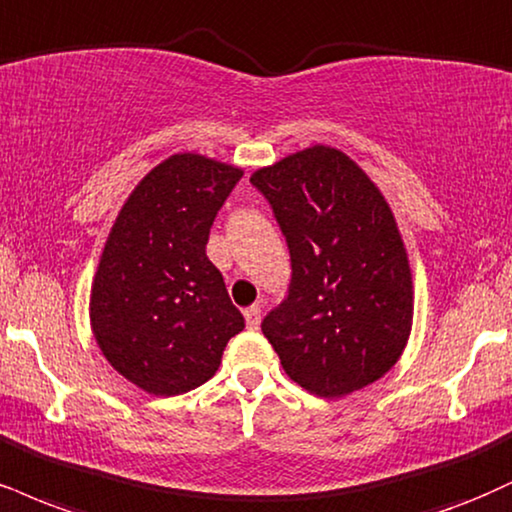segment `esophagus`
I'll return each instance as SVG.
<instances>
[{
	"mask_svg": "<svg viewBox=\"0 0 512 512\" xmlns=\"http://www.w3.org/2000/svg\"><path fill=\"white\" fill-rule=\"evenodd\" d=\"M243 317H245V324H248V329H257V326H260V322H262V310L257 305H252L243 312Z\"/></svg>",
	"mask_w": 512,
	"mask_h": 512,
	"instance_id": "obj_1",
	"label": "esophagus"
}]
</instances>
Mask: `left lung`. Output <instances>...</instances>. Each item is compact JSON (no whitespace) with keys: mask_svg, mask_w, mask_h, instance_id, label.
Wrapping results in <instances>:
<instances>
[{"mask_svg":"<svg viewBox=\"0 0 512 512\" xmlns=\"http://www.w3.org/2000/svg\"><path fill=\"white\" fill-rule=\"evenodd\" d=\"M250 183L291 250L288 298L262 322L283 372L324 398L374 384L403 355L415 315L408 250L386 197L329 145L262 166Z\"/></svg>","mask_w":512,"mask_h":512,"instance_id":"8db88e82","label":"left lung"}]
</instances>
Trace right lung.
<instances>
[{"label": "right lung", "mask_w": 512, "mask_h": 512, "mask_svg": "<svg viewBox=\"0 0 512 512\" xmlns=\"http://www.w3.org/2000/svg\"><path fill=\"white\" fill-rule=\"evenodd\" d=\"M243 176L238 166L178 152L123 202L90 288V329L121 377L152 396L214 377L245 319L209 262L212 221Z\"/></svg>", "instance_id": "1"}]
</instances>
